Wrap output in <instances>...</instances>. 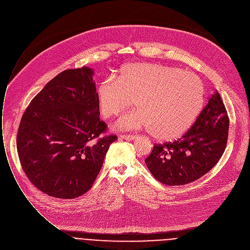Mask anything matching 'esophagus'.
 <instances>
[{"mask_svg": "<svg viewBox=\"0 0 250 250\" xmlns=\"http://www.w3.org/2000/svg\"><path fill=\"white\" fill-rule=\"evenodd\" d=\"M137 137L136 136H133V135H121L120 136V139L122 140H126V141H133L135 140Z\"/></svg>", "mask_w": 250, "mask_h": 250, "instance_id": "34e87169", "label": "esophagus"}]
</instances>
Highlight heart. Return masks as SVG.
Returning a JSON list of instances; mask_svg holds the SVG:
<instances>
[{
  "label": "heart",
  "instance_id": "heart-1",
  "mask_svg": "<svg viewBox=\"0 0 250 250\" xmlns=\"http://www.w3.org/2000/svg\"><path fill=\"white\" fill-rule=\"evenodd\" d=\"M104 118L118 116L132 104L136 109L117 122L119 130L149 129L157 140L179 139L193 126L205 104V85L193 73L157 63L123 66L117 79L103 80L96 90Z\"/></svg>",
  "mask_w": 250,
  "mask_h": 250
}]
</instances>
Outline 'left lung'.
<instances>
[{
  "instance_id": "1",
  "label": "left lung",
  "mask_w": 250,
  "mask_h": 250,
  "mask_svg": "<svg viewBox=\"0 0 250 250\" xmlns=\"http://www.w3.org/2000/svg\"><path fill=\"white\" fill-rule=\"evenodd\" d=\"M228 132L227 110L215 91L190 130L173 143L154 145L145 162L163 184L173 186L193 182L219 161L226 148Z\"/></svg>"
}]
</instances>
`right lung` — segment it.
Masks as SVG:
<instances>
[{
  "label": "right lung",
  "instance_id": "obj_1",
  "mask_svg": "<svg viewBox=\"0 0 250 250\" xmlns=\"http://www.w3.org/2000/svg\"><path fill=\"white\" fill-rule=\"evenodd\" d=\"M94 72L66 70L31 101L16 140L22 168L44 194L74 199L93 185L115 135L100 120Z\"/></svg>",
  "mask_w": 250,
  "mask_h": 250
}]
</instances>
